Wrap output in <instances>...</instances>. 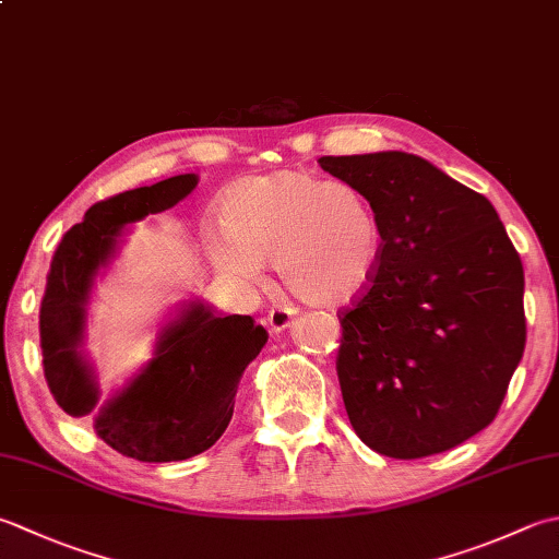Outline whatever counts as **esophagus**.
<instances>
[{
	"mask_svg": "<svg viewBox=\"0 0 559 559\" xmlns=\"http://www.w3.org/2000/svg\"><path fill=\"white\" fill-rule=\"evenodd\" d=\"M295 314H298V310L288 308V305H276V308H271V312H269L271 332H283V330H286V326L293 322Z\"/></svg>",
	"mask_w": 559,
	"mask_h": 559,
	"instance_id": "34e87169",
	"label": "esophagus"
}]
</instances>
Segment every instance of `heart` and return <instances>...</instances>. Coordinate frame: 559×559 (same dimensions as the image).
I'll return each mask as SVG.
<instances>
[{
	"label": "heart",
	"instance_id": "heart-1",
	"mask_svg": "<svg viewBox=\"0 0 559 559\" xmlns=\"http://www.w3.org/2000/svg\"><path fill=\"white\" fill-rule=\"evenodd\" d=\"M221 239H207L217 271L239 283L259 278V261L293 298L342 305L373 281L382 254L376 205L358 186L281 169L229 183L215 203Z\"/></svg>",
	"mask_w": 559,
	"mask_h": 559
}]
</instances>
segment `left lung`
Masks as SVG:
<instances>
[{
    "label": "left lung",
    "mask_w": 559,
    "mask_h": 559,
    "mask_svg": "<svg viewBox=\"0 0 559 559\" xmlns=\"http://www.w3.org/2000/svg\"><path fill=\"white\" fill-rule=\"evenodd\" d=\"M376 205L382 254L342 310L336 376L358 439L417 461L495 421L526 346L519 251L483 193L407 152L320 157Z\"/></svg>",
    "instance_id": "obj_1"
}]
</instances>
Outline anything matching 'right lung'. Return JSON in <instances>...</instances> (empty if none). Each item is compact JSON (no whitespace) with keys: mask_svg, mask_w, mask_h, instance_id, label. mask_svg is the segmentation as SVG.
Here are the masks:
<instances>
[{"mask_svg":"<svg viewBox=\"0 0 559 559\" xmlns=\"http://www.w3.org/2000/svg\"><path fill=\"white\" fill-rule=\"evenodd\" d=\"M195 183V174H179L98 201L55 249L38 322L43 373L55 402L72 417L90 414L98 400L80 356L94 273L111 257L120 227L177 205ZM266 338L254 317H217L201 302L189 305L159 336L155 358L98 412L96 433L140 463L186 461L207 451L233 419L237 382Z\"/></svg>","mask_w":559,"mask_h":559,"instance_id":"add662e5","label":"right lung"}]
</instances>
